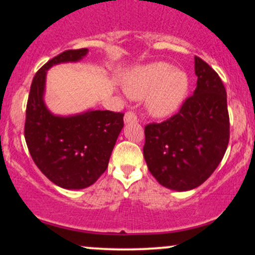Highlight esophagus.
Listing matches in <instances>:
<instances>
[{"instance_id":"34e87169","label":"esophagus","mask_w":255,"mask_h":255,"mask_svg":"<svg viewBox=\"0 0 255 255\" xmlns=\"http://www.w3.org/2000/svg\"><path fill=\"white\" fill-rule=\"evenodd\" d=\"M133 122H136V115L133 111H127L125 114V124H133Z\"/></svg>"}]
</instances>
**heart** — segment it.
Masks as SVG:
<instances>
[{
    "label": "heart",
    "mask_w": 255,
    "mask_h": 255,
    "mask_svg": "<svg viewBox=\"0 0 255 255\" xmlns=\"http://www.w3.org/2000/svg\"><path fill=\"white\" fill-rule=\"evenodd\" d=\"M189 80L180 69L164 62L141 67L129 80L128 93L133 98L148 96V111L157 118L171 115L181 107L188 92Z\"/></svg>",
    "instance_id": "1"
}]
</instances>
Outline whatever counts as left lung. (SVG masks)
Returning a JSON list of instances; mask_svg holds the SVG:
<instances>
[{"label":"left lung","instance_id":"8db88e82","mask_svg":"<svg viewBox=\"0 0 255 255\" xmlns=\"http://www.w3.org/2000/svg\"><path fill=\"white\" fill-rule=\"evenodd\" d=\"M194 93L170 119L145 127L148 170L162 186L178 192L197 188L211 176L229 144L224 85L200 57H194Z\"/></svg>","mask_w":255,"mask_h":255}]
</instances>
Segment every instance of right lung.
Masks as SVG:
<instances>
[{
    "mask_svg": "<svg viewBox=\"0 0 255 255\" xmlns=\"http://www.w3.org/2000/svg\"><path fill=\"white\" fill-rule=\"evenodd\" d=\"M87 49L67 50L48 61L34 75L26 107L25 140L40 171L66 189L91 186L107 170L111 152L124 128V114L87 110L57 116L44 103L46 71L58 63L78 62Z\"/></svg>",
    "mask_w": 255,
    "mask_h": 255,
    "instance_id": "right-lung-1",
    "label": "right lung"
}]
</instances>
